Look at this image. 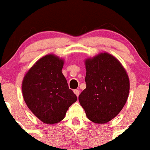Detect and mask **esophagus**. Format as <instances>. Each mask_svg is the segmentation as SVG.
I'll return each mask as SVG.
<instances>
[{"mask_svg":"<svg viewBox=\"0 0 150 150\" xmlns=\"http://www.w3.org/2000/svg\"><path fill=\"white\" fill-rule=\"evenodd\" d=\"M74 92L76 96L78 97L79 95V90H74Z\"/></svg>","mask_w":150,"mask_h":150,"instance_id":"obj_1","label":"esophagus"}]
</instances>
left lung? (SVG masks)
Returning <instances> with one entry per match:
<instances>
[{
	"instance_id": "left-lung-1",
	"label": "left lung",
	"mask_w": 150,
	"mask_h": 150,
	"mask_svg": "<svg viewBox=\"0 0 150 150\" xmlns=\"http://www.w3.org/2000/svg\"><path fill=\"white\" fill-rule=\"evenodd\" d=\"M86 88L79 100L87 118L106 123L120 113L127 101L128 76L119 60L108 53L87 59Z\"/></svg>"
}]
</instances>
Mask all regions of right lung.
Instances as JSON below:
<instances>
[{
  "label": "right lung",
  "instance_id": "add662e5",
  "mask_svg": "<svg viewBox=\"0 0 150 150\" xmlns=\"http://www.w3.org/2000/svg\"><path fill=\"white\" fill-rule=\"evenodd\" d=\"M63 60L54 54L38 60L25 76L23 94L30 110L47 124L61 121L77 97L62 73Z\"/></svg>",
  "mask_w": 150,
  "mask_h": 150
}]
</instances>
